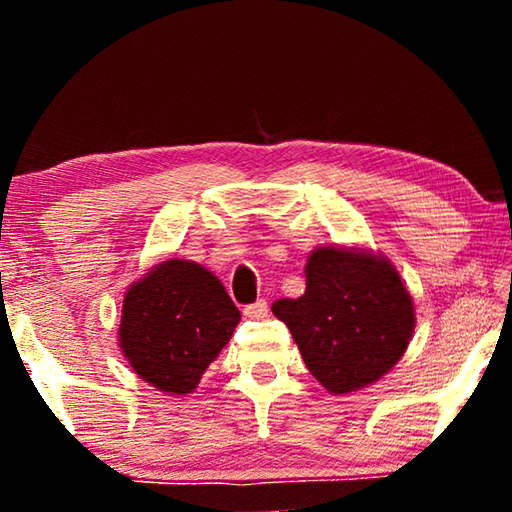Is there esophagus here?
Masks as SVG:
<instances>
[{"label": "esophagus", "instance_id": "obj_1", "mask_svg": "<svg viewBox=\"0 0 512 512\" xmlns=\"http://www.w3.org/2000/svg\"><path fill=\"white\" fill-rule=\"evenodd\" d=\"M244 316L246 318H255V320H262L268 316V302L266 300H257L253 305H248L244 309Z\"/></svg>", "mask_w": 512, "mask_h": 512}]
</instances>
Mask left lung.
<instances>
[{
    "label": "left lung",
    "instance_id": "8db88e82",
    "mask_svg": "<svg viewBox=\"0 0 512 512\" xmlns=\"http://www.w3.org/2000/svg\"><path fill=\"white\" fill-rule=\"evenodd\" d=\"M305 277V296L273 302V314L291 329L307 370L334 395L375 384L404 357L415 327L397 268L372 250L318 246Z\"/></svg>",
    "mask_w": 512,
    "mask_h": 512
}]
</instances>
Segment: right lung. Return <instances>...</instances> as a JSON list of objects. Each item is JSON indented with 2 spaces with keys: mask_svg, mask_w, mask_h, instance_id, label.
Masks as SVG:
<instances>
[{
  "mask_svg": "<svg viewBox=\"0 0 512 512\" xmlns=\"http://www.w3.org/2000/svg\"><path fill=\"white\" fill-rule=\"evenodd\" d=\"M219 277L189 259L153 266L124 296L119 348L144 381L187 395L239 325Z\"/></svg>",
  "mask_w": 512,
  "mask_h": 512,
  "instance_id": "1",
  "label": "right lung"
}]
</instances>
